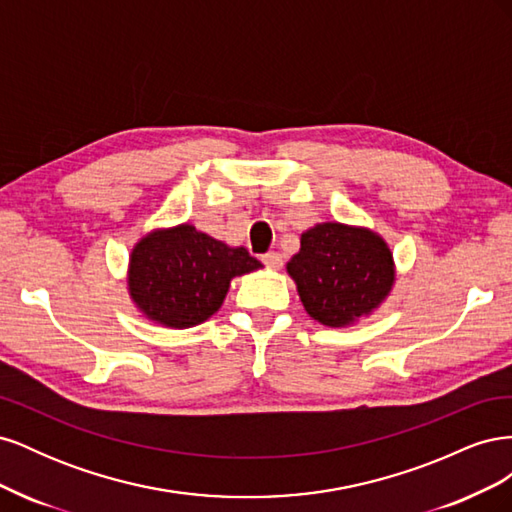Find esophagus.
Masks as SVG:
<instances>
[{
  "label": "esophagus",
  "instance_id": "1",
  "mask_svg": "<svg viewBox=\"0 0 512 512\" xmlns=\"http://www.w3.org/2000/svg\"><path fill=\"white\" fill-rule=\"evenodd\" d=\"M262 262H265L269 269H282L284 256L280 252H267L265 256H262Z\"/></svg>",
  "mask_w": 512,
  "mask_h": 512
}]
</instances>
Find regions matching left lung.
Returning a JSON list of instances; mask_svg holds the SVG:
<instances>
[{
    "instance_id": "1",
    "label": "left lung",
    "mask_w": 512,
    "mask_h": 512,
    "mask_svg": "<svg viewBox=\"0 0 512 512\" xmlns=\"http://www.w3.org/2000/svg\"><path fill=\"white\" fill-rule=\"evenodd\" d=\"M286 271L305 312L333 329L376 312L395 284L393 252L378 232L339 222L305 230Z\"/></svg>"
}]
</instances>
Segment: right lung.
<instances>
[{
  "label": "right lung",
  "instance_id": "right-lung-1",
  "mask_svg": "<svg viewBox=\"0 0 512 512\" xmlns=\"http://www.w3.org/2000/svg\"><path fill=\"white\" fill-rule=\"evenodd\" d=\"M260 267L245 247H230L192 224L156 228L132 247L128 292L145 318L190 329L218 312L235 277Z\"/></svg>",
  "mask_w": 512,
  "mask_h": 512
}]
</instances>
